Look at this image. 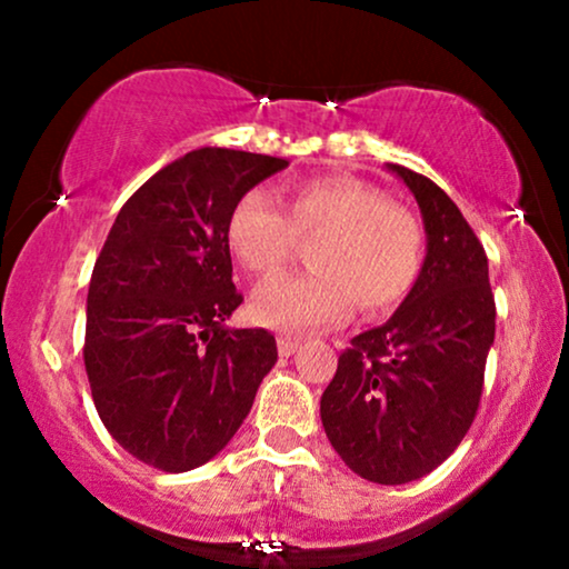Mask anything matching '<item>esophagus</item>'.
I'll list each match as a JSON object with an SVG mask.
<instances>
[{"label": "esophagus", "instance_id": "34e87169", "mask_svg": "<svg viewBox=\"0 0 569 569\" xmlns=\"http://www.w3.org/2000/svg\"><path fill=\"white\" fill-rule=\"evenodd\" d=\"M299 350V339H291V337H278V352L280 356H293V352Z\"/></svg>", "mask_w": 569, "mask_h": 569}]
</instances>
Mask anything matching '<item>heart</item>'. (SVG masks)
I'll use <instances>...</instances> for the list:
<instances>
[{"label":"heart","mask_w":569,"mask_h":569,"mask_svg":"<svg viewBox=\"0 0 569 569\" xmlns=\"http://www.w3.org/2000/svg\"><path fill=\"white\" fill-rule=\"evenodd\" d=\"M312 240V270L262 286L253 316L276 329L305 331L337 323L352 305L367 316L396 310L422 270V230L407 208L380 189L348 179H310L286 192L283 211L262 189H248L227 219L232 257L257 278H276Z\"/></svg>","instance_id":"heart-1"}]
</instances>
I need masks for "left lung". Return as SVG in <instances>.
<instances>
[{"label": "left lung", "mask_w": 569, "mask_h": 569, "mask_svg": "<svg viewBox=\"0 0 569 569\" xmlns=\"http://www.w3.org/2000/svg\"><path fill=\"white\" fill-rule=\"evenodd\" d=\"M420 206L428 253L388 323L350 339L321 396L345 466L375 485H407L466 439L495 342L489 264L460 208L428 176L388 166Z\"/></svg>", "instance_id": "8db88e82"}]
</instances>
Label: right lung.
I'll use <instances>...</instances> for the list:
<instances>
[{
	"label": "right lung",
	"instance_id": "obj_1",
	"mask_svg": "<svg viewBox=\"0 0 569 569\" xmlns=\"http://www.w3.org/2000/svg\"><path fill=\"white\" fill-rule=\"evenodd\" d=\"M286 160L202 147L130 194L88 289L84 371L98 417L126 452L168 473L227 447L276 367L267 329H227V219L240 194Z\"/></svg>",
	"mask_w": 569,
	"mask_h": 569
}]
</instances>
